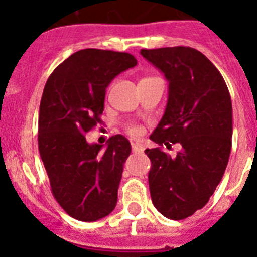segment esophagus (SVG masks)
I'll return each instance as SVG.
<instances>
[{"instance_id":"esophagus-1","label":"esophagus","mask_w":257,"mask_h":257,"mask_svg":"<svg viewBox=\"0 0 257 257\" xmlns=\"http://www.w3.org/2000/svg\"><path fill=\"white\" fill-rule=\"evenodd\" d=\"M132 150L135 153H142L144 151V146L140 144H132Z\"/></svg>"}]
</instances>
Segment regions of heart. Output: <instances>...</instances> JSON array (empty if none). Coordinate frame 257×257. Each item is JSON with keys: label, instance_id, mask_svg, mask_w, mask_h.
<instances>
[{"label": "heart", "instance_id": "b5f03b06", "mask_svg": "<svg viewBox=\"0 0 257 257\" xmlns=\"http://www.w3.org/2000/svg\"><path fill=\"white\" fill-rule=\"evenodd\" d=\"M128 133L132 136V137H138V136L142 133V129L137 125H133V126H129L128 128Z\"/></svg>", "mask_w": 257, "mask_h": 257}]
</instances>
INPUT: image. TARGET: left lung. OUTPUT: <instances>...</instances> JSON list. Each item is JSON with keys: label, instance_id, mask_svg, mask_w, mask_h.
<instances>
[{"label": "left lung", "instance_id": "left-lung-1", "mask_svg": "<svg viewBox=\"0 0 257 257\" xmlns=\"http://www.w3.org/2000/svg\"><path fill=\"white\" fill-rule=\"evenodd\" d=\"M141 55L169 81L168 103L150 136L159 146L181 145L171 156L146 149L154 206L171 220H184L208 203L226 169L233 136V108L220 71L189 46L142 49Z\"/></svg>", "mask_w": 257, "mask_h": 257}]
</instances>
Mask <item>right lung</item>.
I'll use <instances>...</instances> for the list:
<instances>
[{
    "label": "right lung",
    "instance_id": "obj_1",
    "mask_svg": "<svg viewBox=\"0 0 257 257\" xmlns=\"http://www.w3.org/2000/svg\"><path fill=\"white\" fill-rule=\"evenodd\" d=\"M137 64L129 53L84 49L49 76L39 113V151L53 196L80 221H97L113 211L122 167L131 154L124 136L108 138L107 149L89 145L85 135L102 124L106 88Z\"/></svg>",
    "mask_w": 257,
    "mask_h": 257
}]
</instances>
